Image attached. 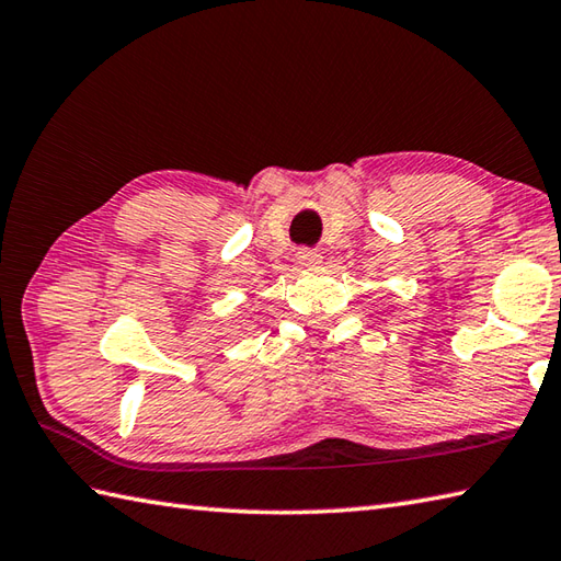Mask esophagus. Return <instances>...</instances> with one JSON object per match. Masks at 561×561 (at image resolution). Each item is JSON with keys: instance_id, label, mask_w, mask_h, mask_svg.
<instances>
[{"instance_id": "1", "label": "esophagus", "mask_w": 561, "mask_h": 561, "mask_svg": "<svg viewBox=\"0 0 561 561\" xmlns=\"http://www.w3.org/2000/svg\"><path fill=\"white\" fill-rule=\"evenodd\" d=\"M297 261H300V266H317V264H321V254H317L314 249H300V252H297Z\"/></svg>"}]
</instances>
